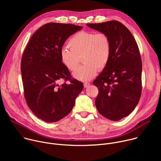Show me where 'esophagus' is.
<instances>
[{"mask_svg":"<svg viewBox=\"0 0 161 161\" xmlns=\"http://www.w3.org/2000/svg\"><path fill=\"white\" fill-rule=\"evenodd\" d=\"M90 85V83H88V82H85V83H83V86H84V87H85V88L88 87Z\"/></svg>","mask_w":161,"mask_h":161,"instance_id":"obj_1","label":"esophagus"}]
</instances>
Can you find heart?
<instances>
[{"label":"heart","mask_w":161,"mask_h":161,"mask_svg":"<svg viewBox=\"0 0 161 161\" xmlns=\"http://www.w3.org/2000/svg\"><path fill=\"white\" fill-rule=\"evenodd\" d=\"M68 47L60 50L62 64L70 71L78 68L81 57L85 63L74 73V77L81 81L92 79L108 65L111 52V42L105 32L80 31L68 42Z\"/></svg>","instance_id":"1"}]
</instances>
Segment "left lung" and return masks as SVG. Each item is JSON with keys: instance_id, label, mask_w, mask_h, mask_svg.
Instances as JSON below:
<instances>
[{"instance_id": "left-lung-1", "label": "left lung", "mask_w": 161, "mask_h": 161, "mask_svg": "<svg viewBox=\"0 0 161 161\" xmlns=\"http://www.w3.org/2000/svg\"><path fill=\"white\" fill-rule=\"evenodd\" d=\"M111 39L109 61L94 81L98 88L96 106L105 118L118 121L128 116L138 103L142 90V62L138 46L129 29L112 20L86 24Z\"/></svg>"}]
</instances>
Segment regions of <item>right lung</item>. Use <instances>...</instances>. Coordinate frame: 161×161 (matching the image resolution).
Here are the masks:
<instances>
[{
    "mask_svg": "<svg viewBox=\"0 0 161 161\" xmlns=\"http://www.w3.org/2000/svg\"><path fill=\"white\" fill-rule=\"evenodd\" d=\"M82 28L71 24L48 23L34 32L23 53L21 72L24 97L32 112L44 122H57L67 116L83 90V83L72 78L60 57L65 40ZM60 80L64 81L60 86L58 84Z\"/></svg>",
    "mask_w": 161,
    "mask_h": 161,
    "instance_id": "obj_1",
    "label": "right lung"
}]
</instances>
